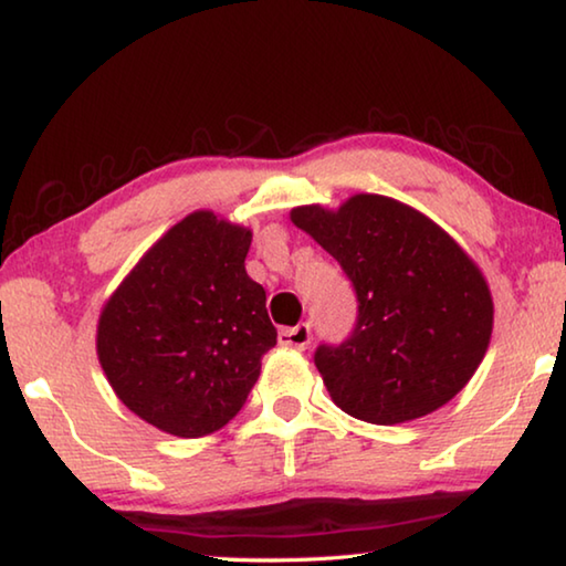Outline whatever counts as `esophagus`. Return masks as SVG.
I'll use <instances>...</instances> for the list:
<instances>
[{"label": "esophagus", "mask_w": 566, "mask_h": 566, "mask_svg": "<svg viewBox=\"0 0 566 566\" xmlns=\"http://www.w3.org/2000/svg\"><path fill=\"white\" fill-rule=\"evenodd\" d=\"M312 342V324L310 322H300L296 327L282 329L280 332V344L292 349H306Z\"/></svg>", "instance_id": "obj_1"}]
</instances>
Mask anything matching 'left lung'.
Segmentation results:
<instances>
[{"label": "left lung", "mask_w": 566, "mask_h": 566, "mask_svg": "<svg viewBox=\"0 0 566 566\" xmlns=\"http://www.w3.org/2000/svg\"><path fill=\"white\" fill-rule=\"evenodd\" d=\"M292 222L339 262L357 322L314 364L334 405L371 424L444 407L482 361L494 306L476 264L432 219L389 197L357 195L337 212L292 209Z\"/></svg>", "instance_id": "obj_1"}]
</instances>
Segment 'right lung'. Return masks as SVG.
<instances>
[{"label":"right lung","instance_id":"1","mask_svg":"<svg viewBox=\"0 0 566 566\" xmlns=\"http://www.w3.org/2000/svg\"><path fill=\"white\" fill-rule=\"evenodd\" d=\"M252 232L212 212L181 219L102 310L97 354L134 415L195 439L229 424L276 344L262 284L244 260Z\"/></svg>","mask_w":566,"mask_h":566}]
</instances>
